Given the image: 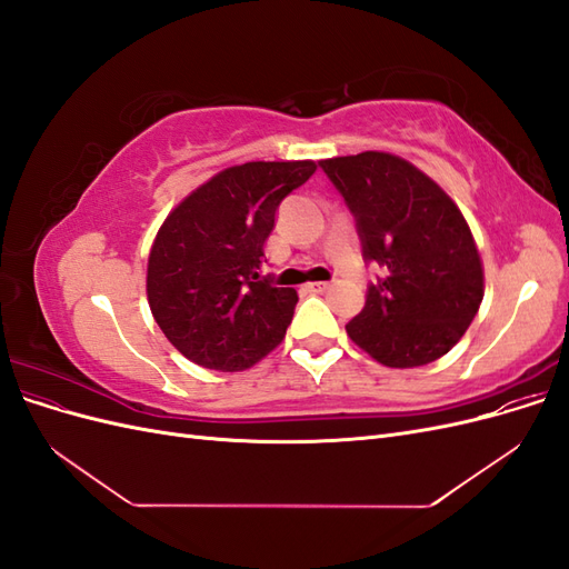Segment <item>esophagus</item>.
<instances>
[{"label":"esophagus","instance_id":"obj_1","mask_svg":"<svg viewBox=\"0 0 569 569\" xmlns=\"http://www.w3.org/2000/svg\"><path fill=\"white\" fill-rule=\"evenodd\" d=\"M330 287H332L330 282H311V284H308V291H313V295H325V291Z\"/></svg>","mask_w":569,"mask_h":569}]
</instances>
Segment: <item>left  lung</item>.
<instances>
[{"mask_svg":"<svg viewBox=\"0 0 569 569\" xmlns=\"http://www.w3.org/2000/svg\"><path fill=\"white\" fill-rule=\"evenodd\" d=\"M356 218L363 261L385 278L347 332L387 368H418L449 353L485 297V270L453 199L412 163L385 151L320 161Z\"/></svg>","mask_w":569,"mask_h":569,"instance_id":"1","label":"left lung"}]
</instances>
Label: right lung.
Returning <instances> with one entry per match:
<instances>
[{"instance_id": "obj_1", "label": "right lung", "mask_w": 569, "mask_h": 569, "mask_svg": "<svg viewBox=\"0 0 569 569\" xmlns=\"http://www.w3.org/2000/svg\"><path fill=\"white\" fill-rule=\"evenodd\" d=\"M313 161L226 168L173 209L151 244L147 299L168 341L197 366L251 368L282 341L297 289L263 274V244L282 199Z\"/></svg>"}]
</instances>
